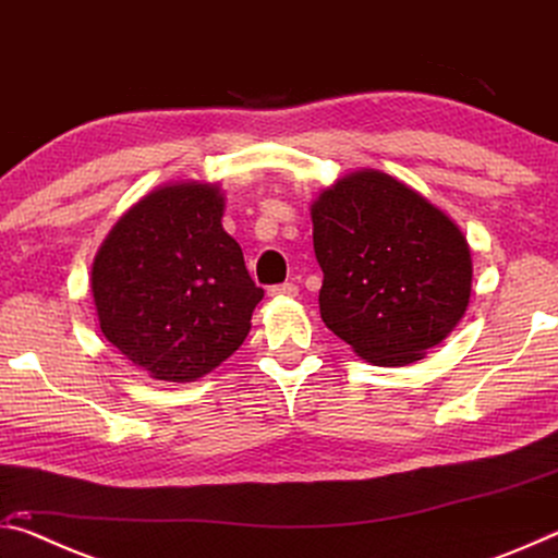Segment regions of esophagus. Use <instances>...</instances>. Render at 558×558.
<instances>
[{"mask_svg":"<svg viewBox=\"0 0 558 558\" xmlns=\"http://www.w3.org/2000/svg\"><path fill=\"white\" fill-rule=\"evenodd\" d=\"M300 292V288L295 282H282V286H272L268 288V295L270 298H295Z\"/></svg>","mask_w":558,"mask_h":558,"instance_id":"esophagus-1","label":"esophagus"}]
</instances>
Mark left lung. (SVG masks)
Wrapping results in <instances>:
<instances>
[{
	"mask_svg": "<svg viewBox=\"0 0 558 558\" xmlns=\"http://www.w3.org/2000/svg\"><path fill=\"white\" fill-rule=\"evenodd\" d=\"M319 315L376 366H405L462 319L472 258L458 223L401 179L356 169L310 206Z\"/></svg>",
	"mask_w": 558,
	"mask_h": 558,
	"instance_id": "1",
	"label": "left lung"
}]
</instances>
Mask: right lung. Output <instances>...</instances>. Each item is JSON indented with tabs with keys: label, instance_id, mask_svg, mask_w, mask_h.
Listing matches in <instances>:
<instances>
[{
	"label": "right lung",
	"instance_id": "obj_1",
	"mask_svg": "<svg viewBox=\"0 0 558 558\" xmlns=\"http://www.w3.org/2000/svg\"><path fill=\"white\" fill-rule=\"evenodd\" d=\"M223 206L219 184L157 186L120 216L93 260L102 335L153 379H202L251 332L263 290L223 231Z\"/></svg>",
	"mask_w": 558,
	"mask_h": 558
}]
</instances>
